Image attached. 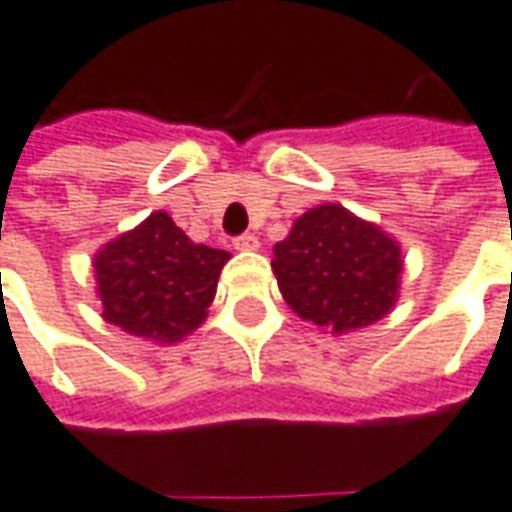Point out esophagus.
Here are the masks:
<instances>
[{
    "label": "esophagus",
    "instance_id": "34e87169",
    "mask_svg": "<svg viewBox=\"0 0 512 512\" xmlns=\"http://www.w3.org/2000/svg\"><path fill=\"white\" fill-rule=\"evenodd\" d=\"M232 246H235L238 252H255L257 246H260V241H257V235H252V232H244V235H238V238L232 241Z\"/></svg>",
    "mask_w": 512,
    "mask_h": 512
}]
</instances>
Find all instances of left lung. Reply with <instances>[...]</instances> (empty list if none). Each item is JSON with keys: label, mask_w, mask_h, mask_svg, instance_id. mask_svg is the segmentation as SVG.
Segmentation results:
<instances>
[{"label": "left lung", "mask_w": 512, "mask_h": 512, "mask_svg": "<svg viewBox=\"0 0 512 512\" xmlns=\"http://www.w3.org/2000/svg\"><path fill=\"white\" fill-rule=\"evenodd\" d=\"M271 271L296 316L346 335L391 313L405 257L374 221L327 202L302 213L288 238L274 244Z\"/></svg>", "instance_id": "obj_1"}]
</instances>
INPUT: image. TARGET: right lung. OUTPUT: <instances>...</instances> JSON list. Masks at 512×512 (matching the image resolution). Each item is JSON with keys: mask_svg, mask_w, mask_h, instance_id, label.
I'll list each match as a JSON object with an SVG mask.
<instances>
[{"mask_svg": "<svg viewBox=\"0 0 512 512\" xmlns=\"http://www.w3.org/2000/svg\"><path fill=\"white\" fill-rule=\"evenodd\" d=\"M227 260L230 252L194 244L155 210L94 255L102 318L144 341H182L205 324Z\"/></svg>", "mask_w": 512, "mask_h": 512, "instance_id": "1", "label": "right lung"}]
</instances>
